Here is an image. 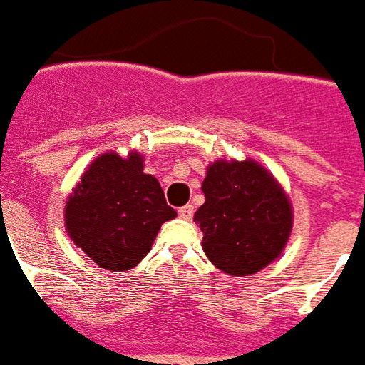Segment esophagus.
Masks as SVG:
<instances>
[{"instance_id": "34e87169", "label": "esophagus", "mask_w": 365, "mask_h": 365, "mask_svg": "<svg viewBox=\"0 0 365 365\" xmlns=\"http://www.w3.org/2000/svg\"><path fill=\"white\" fill-rule=\"evenodd\" d=\"M192 213H195L192 204H185V206H182V208L178 210V215H180L182 219H185V221H189V219L192 217Z\"/></svg>"}]
</instances>
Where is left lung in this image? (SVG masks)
Listing matches in <instances>:
<instances>
[{"label":"left lung","mask_w":365,"mask_h":365,"mask_svg":"<svg viewBox=\"0 0 365 365\" xmlns=\"http://www.w3.org/2000/svg\"><path fill=\"white\" fill-rule=\"evenodd\" d=\"M206 202L192 221L204 232L202 247L221 272L250 275L285 247L292 210L272 174L255 161H217L202 183Z\"/></svg>","instance_id":"left-lung-1"}]
</instances>
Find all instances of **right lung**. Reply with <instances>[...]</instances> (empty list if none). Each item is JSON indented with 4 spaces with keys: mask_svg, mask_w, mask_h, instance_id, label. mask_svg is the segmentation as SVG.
Masks as SVG:
<instances>
[{
    "mask_svg": "<svg viewBox=\"0 0 365 365\" xmlns=\"http://www.w3.org/2000/svg\"><path fill=\"white\" fill-rule=\"evenodd\" d=\"M142 157L105 153L91 163L65 206V227L97 266L112 272L135 268L176 210L155 178L144 174Z\"/></svg>",
    "mask_w": 365,
    "mask_h": 365,
    "instance_id": "1",
    "label": "right lung"
}]
</instances>
